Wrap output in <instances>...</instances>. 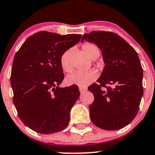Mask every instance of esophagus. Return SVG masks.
<instances>
[{
  "instance_id": "1",
  "label": "esophagus",
  "mask_w": 155,
  "mask_h": 155,
  "mask_svg": "<svg viewBox=\"0 0 155 155\" xmlns=\"http://www.w3.org/2000/svg\"><path fill=\"white\" fill-rule=\"evenodd\" d=\"M79 91H80L82 94L84 93V92H85L87 91V88H86V87H85L79 86Z\"/></svg>"
}]
</instances>
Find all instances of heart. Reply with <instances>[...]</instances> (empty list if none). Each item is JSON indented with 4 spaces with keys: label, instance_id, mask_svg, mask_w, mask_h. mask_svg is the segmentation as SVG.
Listing matches in <instances>:
<instances>
[{
    "label": "heart",
    "instance_id": "heart-1",
    "mask_svg": "<svg viewBox=\"0 0 155 155\" xmlns=\"http://www.w3.org/2000/svg\"><path fill=\"white\" fill-rule=\"evenodd\" d=\"M82 49L85 54L91 59H96L99 57L100 48L96 44L92 43H84L82 46ZM72 49H67L64 51L60 58V63L62 69L67 73H70L73 70L71 62ZM97 77V73L94 70H89L87 71H77L68 75L65 82L67 85H77L80 86H85L91 83Z\"/></svg>",
    "mask_w": 155,
    "mask_h": 155
}]
</instances>
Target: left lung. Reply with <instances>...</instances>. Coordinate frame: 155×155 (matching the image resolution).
<instances>
[{"label": "left lung", "mask_w": 155, "mask_h": 155, "mask_svg": "<svg viewBox=\"0 0 155 155\" xmlns=\"http://www.w3.org/2000/svg\"><path fill=\"white\" fill-rule=\"evenodd\" d=\"M83 40L101 48L105 63L98 83L88 87L94 97L89 107L91 119L107 130L124 127L137 115L143 94V68L137 52L109 31H92L82 36Z\"/></svg>", "instance_id": "8db88e82"}]
</instances>
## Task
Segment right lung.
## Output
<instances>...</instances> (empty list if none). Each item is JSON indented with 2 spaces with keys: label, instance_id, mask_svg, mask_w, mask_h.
<instances>
[{
  "label": "right lung",
  "instance_id": "right-lung-1",
  "mask_svg": "<svg viewBox=\"0 0 155 155\" xmlns=\"http://www.w3.org/2000/svg\"><path fill=\"white\" fill-rule=\"evenodd\" d=\"M81 37L40 31L15 53L10 76L13 104L21 121L35 132L52 134L69 124L80 92L76 85L58 87L64 77L60 58Z\"/></svg>",
  "mask_w": 155,
  "mask_h": 155
}]
</instances>
